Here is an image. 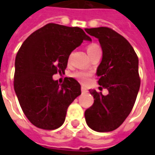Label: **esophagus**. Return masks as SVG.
Here are the masks:
<instances>
[{"instance_id":"esophagus-1","label":"esophagus","mask_w":155,"mask_h":155,"mask_svg":"<svg viewBox=\"0 0 155 155\" xmlns=\"http://www.w3.org/2000/svg\"><path fill=\"white\" fill-rule=\"evenodd\" d=\"M81 91H82V94H86L88 92V90L85 87H84V86H82L81 87Z\"/></svg>"}]
</instances>
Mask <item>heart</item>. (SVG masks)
Returning <instances> with one entry per match:
<instances>
[{"instance_id": "heart-1", "label": "heart", "mask_w": 155, "mask_h": 155, "mask_svg": "<svg viewBox=\"0 0 155 155\" xmlns=\"http://www.w3.org/2000/svg\"><path fill=\"white\" fill-rule=\"evenodd\" d=\"M100 46L96 44H91L89 46L87 47V51L88 53H91L94 50L96 49H99ZM91 72H88V71H78L76 72H74V74H72V76L76 79L77 81H79L81 83H86L89 79L91 76Z\"/></svg>"}]
</instances>
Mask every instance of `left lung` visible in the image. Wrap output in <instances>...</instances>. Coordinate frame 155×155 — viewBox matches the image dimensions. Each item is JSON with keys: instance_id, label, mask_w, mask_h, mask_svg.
<instances>
[{"instance_id": "left-lung-1", "label": "left lung", "mask_w": 155, "mask_h": 155, "mask_svg": "<svg viewBox=\"0 0 155 155\" xmlns=\"http://www.w3.org/2000/svg\"><path fill=\"white\" fill-rule=\"evenodd\" d=\"M99 40L103 51L96 74L107 95L91 90L94 104L84 112L88 126L97 132H110L123 124L132 110L140 86L139 59L124 36L109 27L85 29ZM101 87V88H102Z\"/></svg>"}]
</instances>
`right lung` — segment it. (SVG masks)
<instances>
[{
    "label": "right lung",
    "instance_id": "add662e5",
    "mask_svg": "<svg viewBox=\"0 0 155 155\" xmlns=\"http://www.w3.org/2000/svg\"><path fill=\"white\" fill-rule=\"evenodd\" d=\"M84 40L81 28L49 23L29 35L15 56L14 89L22 110L35 127L58 129L64 122L69 105L81 94L73 78L62 84L52 76L64 73L69 56Z\"/></svg>",
    "mask_w": 155,
    "mask_h": 155
}]
</instances>
